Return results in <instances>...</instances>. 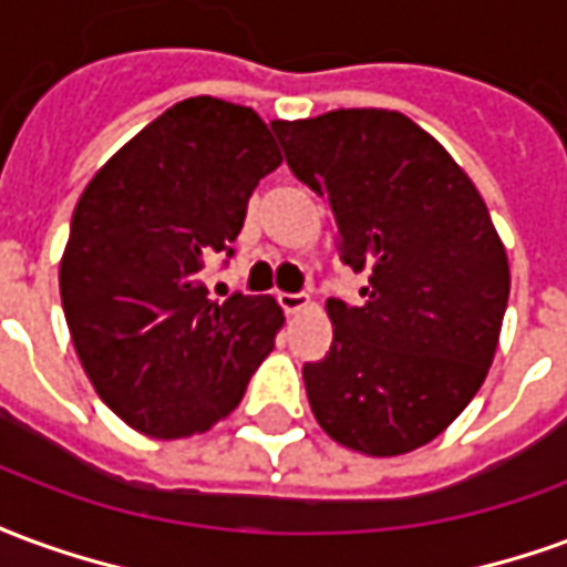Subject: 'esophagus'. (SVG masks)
Wrapping results in <instances>:
<instances>
[{"label": "esophagus", "instance_id": "obj_1", "mask_svg": "<svg viewBox=\"0 0 567 567\" xmlns=\"http://www.w3.org/2000/svg\"><path fill=\"white\" fill-rule=\"evenodd\" d=\"M279 307H282L288 316H297V312L309 309V297L307 295H279Z\"/></svg>", "mask_w": 567, "mask_h": 567}]
</instances>
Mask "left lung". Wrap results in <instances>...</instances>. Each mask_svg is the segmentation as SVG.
<instances>
[{"label":"left lung","mask_w":567,"mask_h":567,"mask_svg":"<svg viewBox=\"0 0 567 567\" xmlns=\"http://www.w3.org/2000/svg\"><path fill=\"white\" fill-rule=\"evenodd\" d=\"M270 127L291 173L331 206L343 264L370 272L361 307L328 300L331 352L303 364L309 406L349 450H419L471 404L498 349L511 264L486 203L401 112Z\"/></svg>","instance_id":"1"}]
</instances>
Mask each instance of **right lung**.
Here are the masks:
<instances>
[{"instance_id":"1","label":"right lung","mask_w":567,"mask_h":567,"mask_svg":"<svg viewBox=\"0 0 567 567\" xmlns=\"http://www.w3.org/2000/svg\"><path fill=\"white\" fill-rule=\"evenodd\" d=\"M279 163L258 112L194 96L81 194L60 260L69 333L103 404L148 437H194L230 416L276 346L279 303L212 300L206 267L234 255L248 197Z\"/></svg>"}]
</instances>
